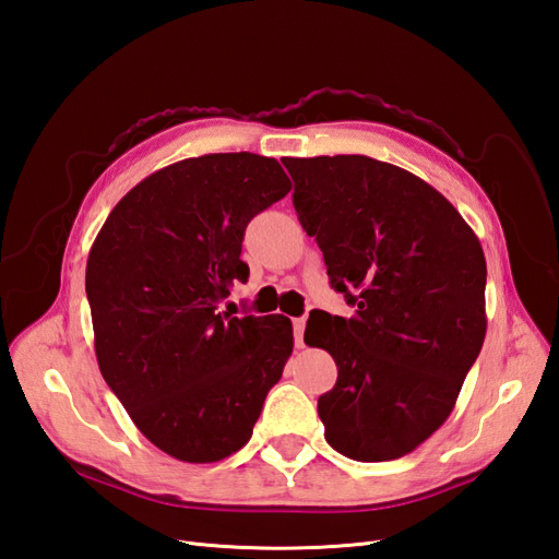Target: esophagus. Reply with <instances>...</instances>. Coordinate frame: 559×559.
<instances>
[{"label":"esophagus","instance_id":"esophagus-1","mask_svg":"<svg viewBox=\"0 0 559 559\" xmlns=\"http://www.w3.org/2000/svg\"><path fill=\"white\" fill-rule=\"evenodd\" d=\"M302 333H306V317H298L294 319V335L298 347H302Z\"/></svg>","mask_w":559,"mask_h":559}]
</instances>
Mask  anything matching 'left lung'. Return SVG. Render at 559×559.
<instances>
[{"mask_svg":"<svg viewBox=\"0 0 559 559\" xmlns=\"http://www.w3.org/2000/svg\"><path fill=\"white\" fill-rule=\"evenodd\" d=\"M294 207L352 317L314 310L306 343L337 380L317 413L357 462L413 452L443 425L478 359L487 265L476 233L433 186L368 156L284 158Z\"/></svg>","mask_w":559,"mask_h":559,"instance_id":"obj_1","label":"left lung"}]
</instances>
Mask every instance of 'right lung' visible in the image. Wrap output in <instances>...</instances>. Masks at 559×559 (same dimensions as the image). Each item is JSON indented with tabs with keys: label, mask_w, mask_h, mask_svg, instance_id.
<instances>
[{
	"label": "right lung",
	"mask_w": 559,
	"mask_h": 559,
	"mask_svg": "<svg viewBox=\"0 0 559 559\" xmlns=\"http://www.w3.org/2000/svg\"><path fill=\"white\" fill-rule=\"evenodd\" d=\"M289 191L275 158H186L134 186L93 242L99 373L134 427L179 462H222L247 445L292 357V319L222 308L249 277L247 224Z\"/></svg>",
	"instance_id": "add662e5"
}]
</instances>
